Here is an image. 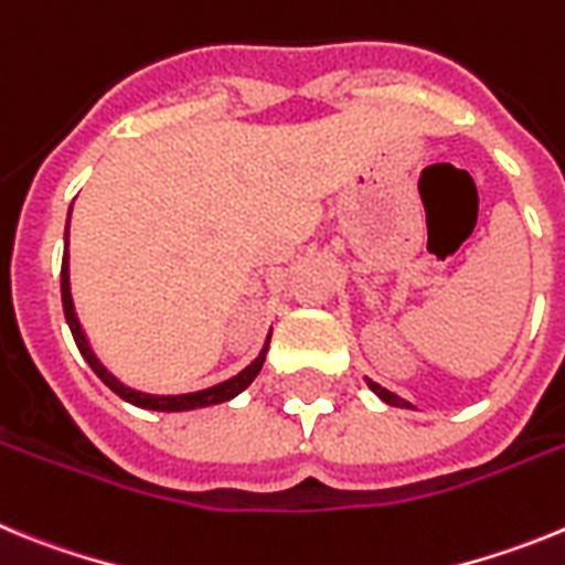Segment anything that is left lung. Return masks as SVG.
<instances>
[{
  "label": "left lung",
  "instance_id": "1",
  "mask_svg": "<svg viewBox=\"0 0 565 565\" xmlns=\"http://www.w3.org/2000/svg\"><path fill=\"white\" fill-rule=\"evenodd\" d=\"M364 382H367V387H371V391L376 393V396L382 398L384 404H391V407H404V411H416V407H413V404L407 402V398L396 396V393H391V391H387V387H382V384H379V382H373V379H364Z\"/></svg>",
  "mask_w": 565,
  "mask_h": 565
}]
</instances>
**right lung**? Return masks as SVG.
Segmentation results:
<instances>
[{"instance_id":"right-lung-1","label":"right lung","mask_w":565,"mask_h":565,"mask_svg":"<svg viewBox=\"0 0 565 565\" xmlns=\"http://www.w3.org/2000/svg\"><path fill=\"white\" fill-rule=\"evenodd\" d=\"M70 212H73V206H70ZM67 237H70V214H67V232H64V259H62V306H64V319H67L70 326V333H73V339H76L78 351H82L84 362L93 367V373H96L98 379H102L104 384H107L109 391L115 393V396H121L124 402L135 404V407H143V411H158V413H186V411H201V407H212V404H223V402H232L234 396H239V393L246 391L248 384L257 379L259 367H263V362H266V353H268V342H271V333L266 337V344H263V351L257 353V359L254 362H248L243 371L237 373V376L226 379V382L221 384H212V387H203V391H194V393H174V396H158V393H143V391H135V387H129V384H124L121 379L113 376V373L107 371L102 364V359L96 356V351H93V344H89L87 333H84L82 322H78V313H76V306H73V291H70V252H67Z\"/></svg>"}]
</instances>
